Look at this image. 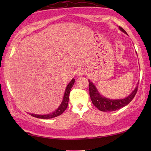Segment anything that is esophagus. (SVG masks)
I'll use <instances>...</instances> for the list:
<instances>
[{"instance_id":"34e87169","label":"esophagus","mask_w":151,"mask_h":151,"mask_svg":"<svg viewBox=\"0 0 151 151\" xmlns=\"http://www.w3.org/2000/svg\"><path fill=\"white\" fill-rule=\"evenodd\" d=\"M86 73V70L84 69H78L77 70V71H76V75L78 76H81L84 75Z\"/></svg>"}]
</instances>
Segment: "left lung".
I'll list each match as a JSON object with an SVG mask.
<instances>
[{
	"mask_svg": "<svg viewBox=\"0 0 151 151\" xmlns=\"http://www.w3.org/2000/svg\"><path fill=\"white\" fill-rule=\"evenodd\" d=\"M119 28L124 33L127 34L123 28L121 27H119ZM137 88H138V86H137L134 90L126 98L113 100V99L102 97L99 93L94 84L90 81H89V96H90L91 100L95 106L97 107L99 110L102 111H113L127 106L132 101L134 97H135L137 91Z\"/></svg>",
	"mask_w": 151,
	"mask_h": 151,
	"instance_id": "8db88e82",
	"label": "left lung"
}]
</instances>
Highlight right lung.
Instances as JSON below:
<instances>
[{"instance_id":"right-lung-1","label":"right lung","mask_w":151,"mask_h":151,"mask_svg":"<svg viewBox=\"0 0 151 151\" xmlns=\"http://www.w3.org/2000/svg\"><path fill=\"white\" fill-rule=\"evenodd\" d=\"M75 79L73 78L72 81L69 82V84L67 86L62 102L61 103L59 108H58L56 111H54V112H52V113L47 114V115H37V114H30V115H32V116H33L34 117L40 118V119H51V118L56 117L57 116L60 115L64 111L66 110V108H67V106H68L69 93H70V89H71L72 87L73 86L74 83H75Z\"/></svg>"}]
</instances>
